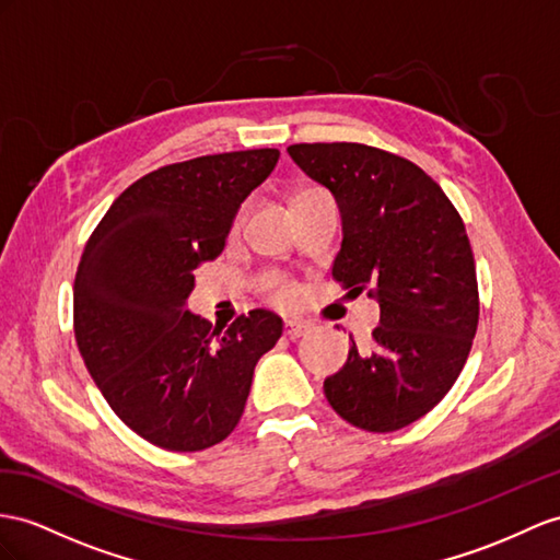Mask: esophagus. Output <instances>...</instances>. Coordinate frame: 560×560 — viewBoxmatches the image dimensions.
I'll return each mask as SVG.
<instances>
[{
	"mask_svg": "<svg viewBox=\"0 0 560 560\" xmlns=\"http://www.w3.org/2000/svg\"><path fill=\"white\" fill-rule=\"evenodd\" d=\"M307 331H310V326L305 322H298V319H285L283 322V336L285 338H291V340L303 338Z\"/></svg>",
	"mask_w": 560,
	"mask_h": 560,
	"instance_id": "34e87169",
	"label": "esophagus"
}]
</instances>
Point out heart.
Wrapping results in <instances>:
<instances>
[{"mask_svg":"<svg viewBox=\"0 0 560 560\" xmlns=\"http://www.w3.org/2000/svg\"><path fill=\"white\" fill-rule=\"evenodd\" d=\"M295 291L291 289V285L285 283H277V300H281V303H289V300H293Z\"/></svg>","mask_w":560,"mask_h":560,"instance_id":"heart-1","label":"heart"}]
</instances>
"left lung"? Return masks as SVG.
<instances>
[{
  "label": "left lung",
  "mask_w": 560,
  "mask_h": 560,
  "mask_svg": "<svg viewBox=\"0 0 560 560\" xmlns=\"http://www.w3.org/2000/svg\"><path fill=\"white\" fill-rule=\"evenodd\" d=\"M293 163L334 194L342 243L334 277L378 298L371 348L348 352L324 395L340 419L390 433L433 409L468 360L478 328L470 241L440 184L364 143H293Z\"/></svg>",
  "instance_id": "1"
}]
</instances>
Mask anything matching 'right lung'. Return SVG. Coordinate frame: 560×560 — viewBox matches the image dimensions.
Masks as SVG:
<instances>
[{
	"label": "right lung",
	"instance_id": "1",
	"mask_svg": "<svg viewBox=\"0 0 560 560\" xmlns=\"http://www.w3.org/2000/svg\"><path fill=\"white\" fill-rule=\"evenodd\" d=\"M279 163L250 149L165 165L125 189L84 246L75 340L118 419L155 447L198 452L236 428L260 357L283 324L267 310L214 328L186 310L241 203Z\"/></svg>",
	"mask_w": 560,
	"mask_h": 560
}]
</instances>
